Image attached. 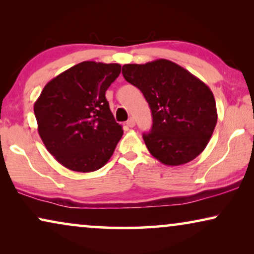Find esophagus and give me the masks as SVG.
Returning <instances> with one entry per match:
<instances>
[{"instance_id": "34e87169", "label": "esophagus", "mask_w": 254, "mask_h": 254, "mask_svg": "<svg viewBox=\"0 0 254 254\" xmlns=\"http://www.w3.org/2000/svg\"><path fill=\"white\" fill-rule=\"evenodd\" d=\"M127 126L128 127H134L135 126V120H134V118H129V119H128V121H127Z\"/></svg>"}]
</instances>
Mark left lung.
Wrapping results in <instances>:
<instances>
[{"label":"left lung","instance_id":"left-lung-1","mask_svg":"<svg viewBox=\"0 0 254 254\" xmlns=\"http://www.w3.org/2000/svg\"><path fill=\"white\" fill-rule=\"evenodd\" d=\"M123 75L143 93L152 114L144 143L168 166L186 164L207 147L217 123L209 86L175 62L158 59L144 64H124Z\"/></svg>","mask_w":254,"mask_h":254}]
</instances>
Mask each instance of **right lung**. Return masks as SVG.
Returning <instances> with one entry per match:
<instances>
[{"mask_svg": "<svg viewBox=\"0 0 254 254\" xmlns=\"http://www.w3.org/2000/svg\"><path fill=\"white\" fill-rule=\"evenodd\" d=\"M120 71L119 64L81 62L51 79L34 103L40 138L64 168L92 172L113 155L124 130L105 92Z\"/></svg>", "mask_w": 254, "mask_h": 254, "instance_id": "1", "label": "right lung"}]
</instances>
